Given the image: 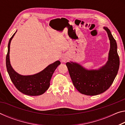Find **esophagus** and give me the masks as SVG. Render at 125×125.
<instances>
[{
    "instance_id": "34e87169",
    "label": "esophagus",
    "mask_w": 125,
    "mask_h": 125,
    "mask_svg": "<svg viewBox=\"0 0 125 125\" xmlns=\"http://www.w3.org/2000/svg\"><path fill=\"white\" fill-rule=\"evenodd\" d=\"M67 60V59L66 57H62V58H61V61L62 62H65Z\"/></svg>"
}]
</instances>
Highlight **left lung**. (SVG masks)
Returning <instances> with one entry per match:
<instances>
[{
	"label": "left lung",
	"mask_w": 125,
	"mask_h": 125,
	"mask_svg": "<svg viewBox=\"0 0 125 125\" xmlns=\"http://www.w3.org/2000/svg\"><path fill=\"white\" fill-rule=\"evenodd\" d=\"M104 28L110 41L108 61L105 65L97 70H88L77 63H66L73 84L82 94L95 96L104 92L111 86L119 69L116 42L108 28Z\"/></svg>",
	"instance_id": "left-lung-1"
}]
</instances>
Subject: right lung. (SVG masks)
<instances>
[{"label": "right lung", "mask_w": 125, "mask_h": 125, "mask_svg": "<svg viewBox=\"0 0 125 125\" xmlns=\"http://www.w3.org/2000/svg\"><path fill=\"white\" fill-rule=\"evenodd\" d=\"M16 32L9 39L8 46V53L6 57V66L8 73L15 87L23 94L29 96H39L42 94L49 87L50 81L53 73L57 67L61 64L60 61H55L37 74L29 76H23L18 74L13 70L9 59L10 45L11 39Z\"/></svg>", "instance_id": "add662e5"}]
</instances>
